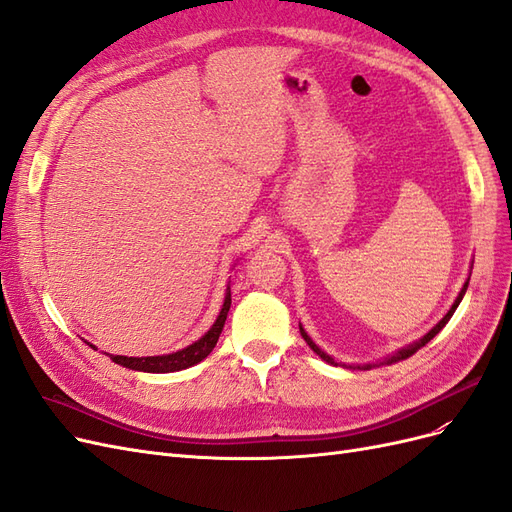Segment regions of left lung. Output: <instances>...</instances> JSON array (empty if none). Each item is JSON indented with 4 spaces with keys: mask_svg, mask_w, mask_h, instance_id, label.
<instances>
[{
    "mask_svg": "<svg viewBox=\"0 0 512 512\" xmlns=\"http://www.w3.org/2000/svg\"><path fill=\"white\" fill-rule=\"evenodd\" d=\"M468 284H470V277L466 280V284H463V288L459 290V294H457V299H455V303L451 305V309H448V312L444 314V318L436 324V327H431L423 337H418L416 342H412V344H408V346H404V348H399L397 352H393V354H389L386 356V359H382V361H378V363H365V365H344V367H348V369H371V367H380V365H393V363H399V361H404V359H408V356H412L416 350H421L425 344H429L433 337H436L444 327H446V322L453 318V314H455V309L459 307V303H461V299H463V294H466V290H468ZM299 331H301V335H303V339L307 342V346L312 348L322 361H327L329 365H342V363H337L331 354H327L324 350H320L316 344H314V339L309 337L307 333H305V329H303V324L299 322Z\"/></svg>",
    "mask_w": 512,
    "mask_h": 512,
    "instance_id": "1",
    "label": "left lung"
}]
</instances>
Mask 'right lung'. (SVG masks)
I'll use <instances>...</instances> for the list:
<instances>
[{
  "mask_svg": "<svg viewBox=\"0 0 512 512\" xmlns=\"http://www.w3.org/2000/svg\"><path fill=\"white\" fill-rule=\"evenodd\" d=\"M228 309H230V286H226L224 305L220 309L218 318H215V322L211 324V329L203 337L196 339V342L190 344L188 348L170 352V354H160V356H121V354H108V356H111L113 363H117L121 367H128V369H134V371H147V374H170V371L188 369V367L200 363L203 359H207L211 350L215 348V344H218L220 333L224 329L226 316H228ZM91 348H94V346H91Z\"/></svg>",
  "mask_w": 512,
  "mask_h": 512,
  "instance_id": "1",
  "label": "right lung"
}]
</instances>
